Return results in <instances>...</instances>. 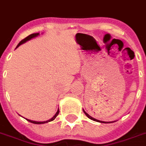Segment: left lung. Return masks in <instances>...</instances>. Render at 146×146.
<instances>
[{
    "label": "left lung",
    "mask_w": 146,
    "mask_h": 146,
    "mask_svg": "<svg viewBox=\"0 0 146 146\" xmlns=\"http://www.w3.org/2000/svg\"><path fill=\"white\" fill-rule=\"evenodd\" d=\"M83 111H84V113H85V114H86V115L87 116V117H88L89 118V119H91V120H94V121H97V122H100V123H108V122H104V121H101V120H96V119H95V118H93V117H92L91 116L89 115V114H88V113H86V111H84V110H83Z\"/></svg>",
    "instance_id": "left-lung-1"
}]
</instances>
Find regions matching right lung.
<instances>
[{
  "label": "right lung",
  "mask_w": 146,
  "mask_h": 146,
  "mask_svg": "<svg viewBox=\"0 0 146 146\" xmlns=\"http://www.w3.org/2000/svg\"><path fill=\"white\" fill-rule=\"evenodd\" d=\"M39 35V33H33V34H31V35H29V36H27L26 38H25L24 39H23L21 41V42H19V44H18V45L17 46V48H17L19 46V45H21L22 44H23V43H25V42H26L27 41H29V40L32 39V38H33L36 37V36H38V35ZM58 113H59V109L57 110V113H55L54 115V117H53L52 118H50V120H47V121H42V122H38V121H34V120H29V119H26V120H28L29 122L30 123H35V124H42V123H48L50 122V121H52V120H54L55 119V118L57 117V116L58 115Z\"/></svg>",
  "instance_id": "1"
}]
</instances>
